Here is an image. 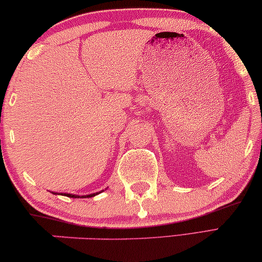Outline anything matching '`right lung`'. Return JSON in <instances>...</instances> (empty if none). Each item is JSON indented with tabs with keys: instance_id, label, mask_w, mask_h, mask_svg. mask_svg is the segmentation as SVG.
Instances as JSON below:
<instances>
[{
	"instance_id": "obj_1",
	"label": "right lung",
	"mask_w": 262,
	"mask_h": 262,
	"mask_svg": "<svg viewBox=\"0 0 262 262\" xmlns=\"http://www.w3.org/2000/svg\"><path fill=\"white\" fill-rule=\"evenodd\" d=\"M56 194V193H55ZM96 194H99V193H95V194H89V195H83V196H81V198H92V196H95ZM62 195H67V196H69V198H80L79 195H73V194H62Z\"/></svg>"
}]
</instances>
